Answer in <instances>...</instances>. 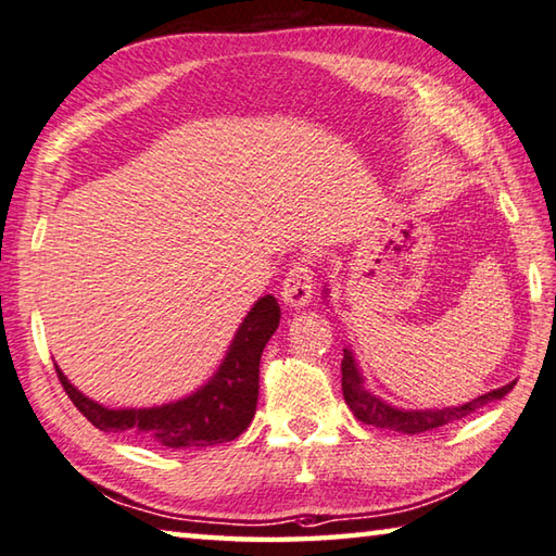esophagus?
Wrapping results in <instances>:
<instances>
[{"label":"esophagus","instance_id":"obj_1","mask_svg":"<svg viewBox=\"0 0 556 556\" xmlns=\"http://www.w3.org/2000/svg\"><path fill=\"white\" fill-rule=\"evenodd\" d=\"M313 288H315V276H313V268H309V261L298 258L286 273L283 288H280V298H283V303L288 307L300 309L309 303V298H313Z\"/></svg>","mask_w":556,"mask_h":556}]
</instances>
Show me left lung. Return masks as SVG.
<instances>
[{
	"instance_id": "1",
	"label": "left lung",
	"mask_w": 556,
	"mask_h": 556,
	"mask_svg": "<svg viewBox=\"0 0 556 556\" xmlns=\"http://www.w3.org/2000/svg\"><path fill=\"white\" fill-rule=\"evenodd\" d=\"M513 383L495 388V391L479 395L476 401L464 403L459 407H442V410H397V407L388 405L381 397H376L371 391H366L364 376L358 374V366L354 362V354L344 349L342 358V391L349 410L354 413L358 422L381 427V430H393L403 434H420L437 430V427L450 425L454 420H462V417L471 415L491 401H501L505 393L513 391Z\"/></svg>"
}]
</instances>
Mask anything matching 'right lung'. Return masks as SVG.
<instances>
[{"label": "right lung", "instance_id": "1", "mask_svg": "<svg viewBox=\"0 0 556 556\" xmlns=\"http://www.w3.org/2000/svg\"><path fill=\"white\" fill-rule=\"evenodd\" d=\"M278 323V300L273 295L261 298L243 317L217 374L200 391L161 407L110 410L77 391L58 366L55 371L67 397L97 430L134 434L165 450H202L237 440L251 425L258 403L261 354Z\"/></svg>", "mask_w": 556, "mask_h": 556}]
</instances>
